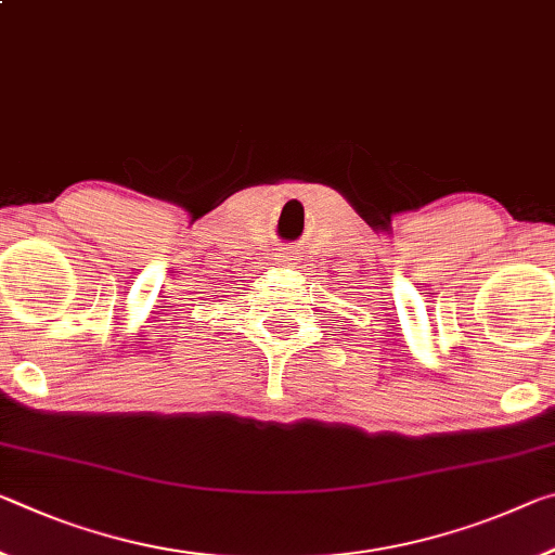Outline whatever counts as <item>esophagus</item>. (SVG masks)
<instances>
[{
	"instance_id": "obj_1",
	"label": "esophagus",
	"mask_w": 555,
	"mask_h": 555,
	"mask_svg": "<svg viewBox=\"0 0 555 555\" xmlns=\"http://www.w3.org/2000/svg\"><path fill=\"white\" fill-rule=\"evenodd\" d=\"M286 261H292V259H288V257H286Z\"/></svg>"
}]
</instances>
